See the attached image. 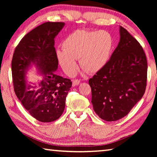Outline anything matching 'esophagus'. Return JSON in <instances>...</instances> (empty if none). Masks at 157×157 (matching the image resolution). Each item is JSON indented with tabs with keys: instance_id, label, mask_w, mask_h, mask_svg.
<instances>
[{
	"instance_id": "obj_1",
	"label": "esophagus",
	"mask_w": 157,
	"mask_h": 157,
	"mask_svg": "<svg viewBox=\"0 0 157 157\" xmlns=\"http://www.w3.org/2000/svg\"><path fill=\"white\" fill-rule=\"evenodd\" d=\"M79 83H80V81L79 79H74V80H73V86H78L79 84Z\"/></svg>"
}]
</instances>
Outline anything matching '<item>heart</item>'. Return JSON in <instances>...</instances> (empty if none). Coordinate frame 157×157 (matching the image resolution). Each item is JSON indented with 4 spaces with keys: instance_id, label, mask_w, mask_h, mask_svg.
<instances>
[{
    "instance_id": "b5f03b06",
    "label": "heart",
    "mask_w": 157,
    "mask_h": 157,
    "mask_svg": "<svg viewBox=\"0 0 157 157\" xmlns=\"http://www.w3.org/2000/svg\"><path fill=\"white\" fill-rule=\"evenodd\" d=\"M63 49L56 51L60 65L68 74L75 73L78 65L85 71L94 73L109 61L113 48L111 35L106 31L78 30L69 35L63 42Z\"/></svg>"
}]
</instances>
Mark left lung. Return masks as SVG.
Segmentation results:
<instances>
[{"label":"left lung","mask_w":157,"mask_h":157,"mask_svg":"<svg viewBox=\"0 0 157 157\" xmlns=\"http://www.w3.org/2000/svg\"><path fill=\"white\" fill-rule=\"evenodd\" d=\"M120 41L111 59L89 79L94 112L106 121L124 117L144 95L147 60L142 46L120 27Z\"/></svg>","instance_id":"obj_1"}]
</instances>
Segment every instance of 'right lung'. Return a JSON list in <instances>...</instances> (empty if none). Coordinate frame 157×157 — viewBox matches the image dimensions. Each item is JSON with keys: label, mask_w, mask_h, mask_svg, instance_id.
Returning a JSON list of instances; mask_svg holds the SVG:
<instances>
[{"label": "right lung", "mask_w": 157, "mask_h": 157, "mask_svg": "<svg viewBox=\"0 0 157 157\" xmlns=\"http://www.w3.org/2000/svg\"><path fill=\"white\" fill-rule=\"evenodd\" d=\"M64 25L63 22L42 23L21 40L13 55L11 70L15 94L29 114L41 122L54 121L61 116L72 85L71 79L55 73L59 63L55 38ZM32 63L37 65L45 75L36 90L35 86L31 89L25 84V71Z\"/></svg>", "instance_id": "1"}]
</instances>
